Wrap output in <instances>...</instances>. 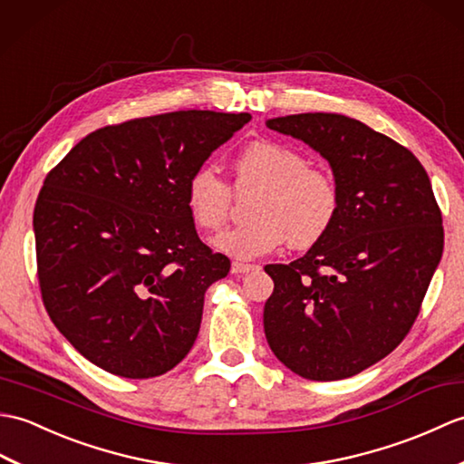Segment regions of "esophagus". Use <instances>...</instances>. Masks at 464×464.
<instances>
[{
  "instance_id": "1",
  "label": "esophagus",
  "mask_w": 464,
  "mask_h": 464,
  "mask_svg": "<svg viewBox=\"0 0 464 464\" xmlns=\"http://www.w3.org/2000/svg\"><path fill=\"white\" fill-rule=\"evenodd\" d=\"M256 264H242V262H232V274L236 276H242V274H248V272H254L256 270Z\"/></svg>"
}]
</instances>
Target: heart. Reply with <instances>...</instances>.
Returning a JSON list of instances; mask_svg holds the SVG:
<instances>
[{
    "instance_id": "1",
    "label": "heart",
    "mask_w": 464,
    "mask_h": 464,
    "mask_svg": "<svg viewBox=\"0 0 464 464\" xmlns=\"http://www.w3.org/2000/svg\"><path fill=\"white\" fill-rule=\"evenodd\" d=\"M234 179L222 180L214 169L202 167L187 182V210L197 228L220 230L236 197L254 192L246 218L214 238L220 252L238 260H254L290 242L312 248L325 238L337 220L342 194L332 174L307 164L295 149L276 140H254L232 164Z\"/></svg>"
}]
</instances>
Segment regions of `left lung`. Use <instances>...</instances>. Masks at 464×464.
I'll return each mask as SVG.
<instances>
[{"mask_svg": "<svg viewBox=\"0 0 464 464\" xmlns=\"http://www.w3.org/2000/svg\"><path fill=\"white\" fill-rule=\"evenodd\" d=\"M267 129L329 160L342 194L324 240L270 264L267 345L304 379L337 381L389 355L411 332L445 246L442 216L413 152L334 112L270 119Z\"/></svg>", "mask_w": 464, "mask_h": 464, "instance_id": "obj_1", "label": "left lung"}]
</instances>
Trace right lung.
<instances>
[{
  "label": "right lung",
  "instance_id": "add662e5",
  "mask_svg": "<svg viewBox=\"0 0 464 464\" xmlns=\"http://www.w3.org/2000/svg\"><path fill=\"white\" fill-rule=\"evenodd\" d=\"M250 119H130L91 132L49 170L34 210L41 300L91 363L149 379L192 349L204 292L230 260L198 238L187 182Z\"/></svg>",
  "mask_w": 464,
  "mask_h": 464
}]
</instances>
